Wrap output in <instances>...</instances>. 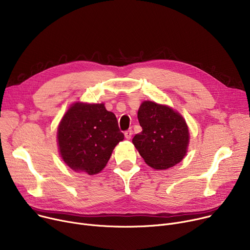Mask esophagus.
I'll list each match as a JSON object with an SVG mask.
<instances>
[{
	"instance_id": "1",
	"label": "esophagus",
	"mask_w": 250,
	"mask_h": 250,
	"mask_svg": "<svg viewBox=\"0 0 250 250\" xmlns=\"http://www.w3.org/2000/svg\"><path fill=\"white\" fill-rule=\"evenodd\" d=\"M124 135H125V138H126L127 140H130L131 137H132V135H133V131H132V130H127V131L124 133Z\"/></svg>"
}]
</instances>
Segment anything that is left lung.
<instances>
[{
    "mask_svg": "<svg viewBox=\"0 0 250 250\" xmlns=\"http://www.w3.org/2000/svg\"><path fill=\"white\" fill-rule=\"evenodd\" d=\"M137 117L142 132L132 139L145 163L156 170L173 167L186 156L190 133L182 115L165 104L143 101Z\"/></svg>",
    "mask_w": 250,
    "mask_h": 250,
    "instance_id": "obj_1",
    "label": "left lung"
}]
</instances>
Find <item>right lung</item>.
<instances>
[{
    "instance_id": "right-lung-1",
    "label": "right lung",
    "mask_w": 250,
    "mask_h": 250,
    "mask_svg": "<svg viewBox=\"0 0 250 250\" xmlns=\"http://www.w3.org/2000/svg\"><path fill=\"white\" fill-rule=\"evenodd\" d=\"M123 139L116 116L106 110L104 103L74 102L57 129L59 154L64 163L73 171L88 175L100 173Z\"/></svg>"
}]
</instances>
